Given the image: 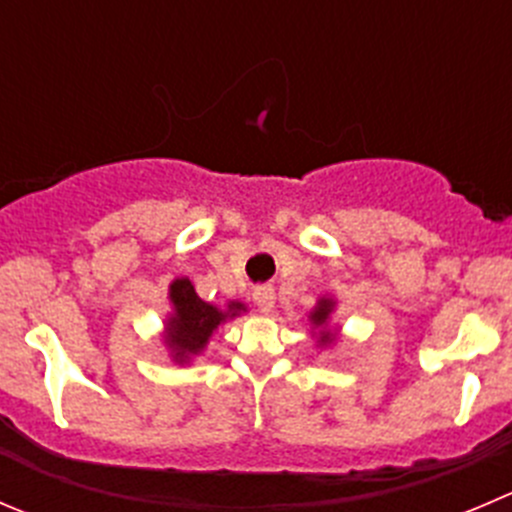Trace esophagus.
<instances>
[{
    "label": "esophagus",
    "instance_id": "1",
    "mask_svg": "<svg viewBox=\"0 0 512 512\" xmlns=\"http://www.w3.org/2000/svg\"><path fill=\"white\" fill-rule=\"evenodd\" d=\"M252 300H255L257 310L260 312H272V307H275V290H272L270 285L257 287V290L252 292Z\"/></svg>",
    "mask_w": 512,
    "mask_h": 512
}]
</instances>
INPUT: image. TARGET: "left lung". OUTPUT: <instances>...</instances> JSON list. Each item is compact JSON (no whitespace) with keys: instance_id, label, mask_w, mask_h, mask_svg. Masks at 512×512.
Returning a JSON list of instances; mask_svg holds the SVG:
<instances>
[{"instance_id":"8db88e82","label":"left lung","mask_w":512,"mask_h":512,"mask_svg":"<svg viewBox=\"0 0 512 512\" xmlns=\"http://www.w3.org/2000/svg\"><path fill=\"white\" fill-rule=\"evenodd\" d=\"M335 305L337 302L332 300V297H325L322 295L320 300H317V305L312 307V312L307 315V320H310L312 330V337H315L317 347H330L335 345L337 340H340V330L337 327H332V312H335Z\"/></svg>"}]
</instances>
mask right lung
<instances>
[{
    "label": "right lung",
    "instance_id": "1",
    "mask_svg": "<svg viewBox=\"0 0 512 512\" xmlns=\"http://www.w3.org/2000/svg\"><path fill=\"white\" fill-rule=\"evenodd\" d=\"M167 300H170V312L162 330V342L175 365L195 362V357L207 350V342L217 327L247 312V305L240 300H230L227 305L205 302L195 292L190 277H175L167 290Z\"/></svg>",
    "mask_w": 512,
    "mask_h": 512
}]
</instances>
